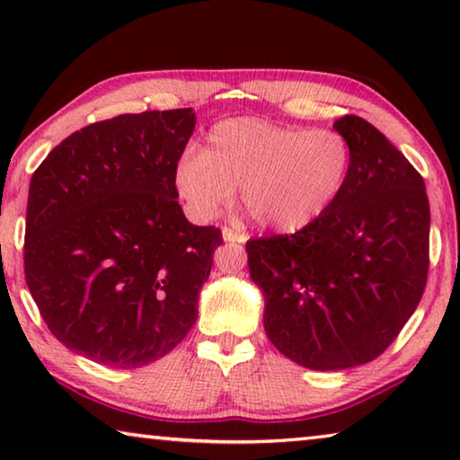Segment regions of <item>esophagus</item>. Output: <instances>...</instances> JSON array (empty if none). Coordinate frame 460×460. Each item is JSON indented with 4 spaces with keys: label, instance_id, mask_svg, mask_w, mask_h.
Instances as JSON below:
<instances>
[{
    "label": "esophagus",
    "instance_id": "1",
    "mask_svg": "<svg viewBox=\"0 0 460 460\" xmlns=\"http://www.w3.org/2000/svg\"><path fill=\"white\" fill-rule=\"evenodd\" d=\"M223 239L229 241V243H245V241H247V237L243 235V233H235V231L227 229V227L223 229Z\"/></svg>",
    "mask_w": 460,
    "mask_h": 460
}]
</instances>
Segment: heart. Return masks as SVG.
Segmentation results:
<instances>
[{
  "mask_svg": "<svg viewBox=\"0 0 460 460\" xmlns=\"http://www.w3.org/2000/svg\"><path fill=\"white\" fill-rule=\"evenodd\" d=\"M349 139L334 129L233 118L208 129L202 150L174 166V189L194 221L207 223L239 197L261 227L296 233L337 202L351 174Z\"/></svg>",
  "mask_w": 460,
  "mask_h": 460,
  "instance_id": "1",
  "label": "heart"
}]
</instances>
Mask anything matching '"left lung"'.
Segmentation results:
<instances>
[{
  "instance_id": "left-lung-1",
  "label": "left lung",
  "mask_w": 460,
  "mask_h": 460,
  "mask_svg": "<svg viewBox=\"0 0 460 460\" xmlns=\"http://www.w3.org/2000/svg\"><path fill=\"white\" fill-rule=\"evenodd\" d=\"M332 128L353 152L337 202L294 235L245 245L268 339L316 371L357 367L392 345L424 294L430 245L426 186L406 155L357 115Z\"/></svg>"
}]
</instances>
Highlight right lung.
I'll use <instances>...</instances> for the list:
<instances>
[{"mask_svg":"<svg viewBox=\"0 0 460 460\" xmlns=\"http://www.w3.org/2000/svg\"><path fill=\"white\" fill-rule=\"evenodd\" d=\"M192 109L126 113L68 136L30 181L24 270L62 345L115 369L168 355L199 316L221 231L186 219L174 166Z\"/></svg>","mask_w":460,"mask_h":460,"instance_id":"add662e5","label":"right lung"}]
</instances>
